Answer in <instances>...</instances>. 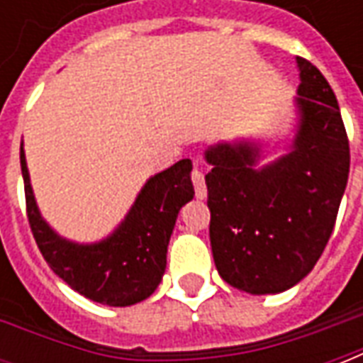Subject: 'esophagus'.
I'll use <instances>...</instances> for the list:
<instances>
[{"instance_id": "34e87169", "label": "esophagus", "mask_w": 363, "mask_h": 363, "mask_svg": "<svg viewBox=\"0 0 363 363\" xmlns=\"http://www.w3.org/2000/svg\"><path fill=\"white\" fill-rule=\"evenodd\" d=\"M192 184H194V192H196V198L204 200L208 196V190H206V181H204V173L200 169H194L192 171Z\"/></svg>"}]
</instances>
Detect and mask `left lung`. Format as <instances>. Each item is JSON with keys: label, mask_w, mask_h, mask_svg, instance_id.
I'll list each match as a JSON object with an SVG mask.
<instances>
[{"label": "left lung", "mask_w": 363, "mask_h": 363, "mask_svg": "<svg viewBox=\"0 0 363 363\" xmlns=\"http://www.w3.org/2000/svg\"><path fill=\"white\" fill-rule=\"evenodd\" d=\"M299 66V130L291 151L255 169L259 147L218 143L206 151L213 262L229 286L278 294L303 280L335 229L350 173L338 101L311 62Z\"/></svg>", "instance_id": "obj_1"}]
</instances>
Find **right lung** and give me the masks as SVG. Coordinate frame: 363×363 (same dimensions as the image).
I'll list each match as a JSON object with an SVG mask.
<instances>
[{
    "label": "right lung",
    "instance_id": "obj_1",
    "mask_svg": "<svg viewBox=\"0 0 363 363\" xmlns=\"http://www.w3.org/2000/svg\"><path fill=\"white\" fill-rule=\"evenodd\" d=\"M21 171L30 231L48 267L69 288L111 307L140 303L155 291L165 272L167 245L179 210L194 196L190 159L151 177L120 228L95 245L69 243L40 218L23 147Z\"/></svg>",
    "mask_w": 363,
    "mask_h": 363
}]
</instances>
